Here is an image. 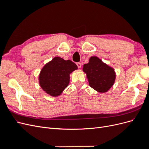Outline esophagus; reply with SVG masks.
Returning <instances> with one entry per match:
<instances>
[{
	"instance_id": "1",
	"label": "esophagus",
	"mask_w": 149,
	"mask_h": 149,
	"mask_svg": "<svg viewBox=\"0 0 149 149\" xmlns=\"http://www.w3.org/2000/svg\"><path fill=\"white\" fill-rule=\"evenodd\" d=\"M76 65H77L78 68H80L81 67V63H79V62L76 63Z\"/></svg>"
}]
</instances>
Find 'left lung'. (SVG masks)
Wrapping results in <instances>:
<instances>
[{
	"label": "left lung",
	"mask_w": 149,
	"mask_h": 149,
	"mask_svg": "<svg viewBox=\"0 0 149 149\" xmlns=\"http://www.w3.org/2000/svg\"><path fill=\"white\" fill-rule=\"evenodd\" d=\"M83 71L86 73L90 86L98 92L106 93L114 84V69L96 56L90 58L88 63L84 65Z\"/></svg>",
	"instance_id": "1"
}]
</instances>
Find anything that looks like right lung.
Returning <instances> with one entry per match:
<instances>
[{
    "mask_svg": "<svg viewBox=\"0 0 149 149\" xmlns=\"http://www.w3.org/2000/svg\"><path fill=\"white\" fill-rule=\"evenodd\" d=\"M77 69V66L71 60L55 57L45 65L40 72V86L49 95L59 96L69 84L70 74Z\"/></svg>",
    "mask_w": 149,
    "mask_h": 149,
    "instance_id": "1",
    "label": "right lung"
}]
</instances>
